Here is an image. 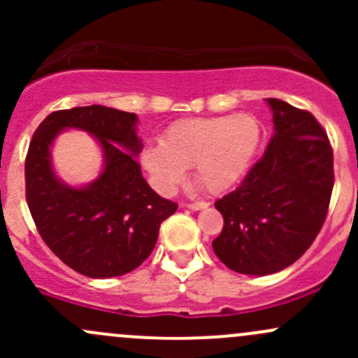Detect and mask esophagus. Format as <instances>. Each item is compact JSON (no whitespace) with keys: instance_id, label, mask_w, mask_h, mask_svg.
Here are the masks:
<instances>
[{"instance_id":"1","label":"esophagus","mask_w":358,"mask_h":358,"mask_svg":"<svg viewBox=\"0 0 358 358\" xmlns=\"http://www.w3.org/2000/svg\"><path fill=\"white\" fill-rule=\"evenodd\" d=\"M189 209H194V211H199V209H204L208 208V202L204 201H197V202H189Z\"/></svg>"}]
</instances>
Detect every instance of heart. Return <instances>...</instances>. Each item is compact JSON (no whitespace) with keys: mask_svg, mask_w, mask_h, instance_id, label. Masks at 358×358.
<instances>
[{"mask_svg":"<svg viewBox=\"0 0 358 358\" xmlns=\"http://www.w3.org/2000/svg\"><path fill=\"white\" fill-rule=\"evenodd\" d=\"M262 142V124L252 114L182 119L166 129L161 147H147L142 164L161 194H173L187 168L209 192H225L243 180Z\"/></svg>","mask_w":358,"mask_h":358,"instance_id":"heart-1","label":"heart"}]
</instances>
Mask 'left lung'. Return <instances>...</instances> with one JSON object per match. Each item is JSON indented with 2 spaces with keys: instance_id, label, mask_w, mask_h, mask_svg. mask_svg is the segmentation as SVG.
<instances>
[{
  "instance_id": "1",
  "label": "left lung",
  "mask_w": 358,
  "mask_h": 358,
  "mask_svg": "<svg viewBox=\"0 0 358 358\" xmlns=\"http://www.w3.org/2000/svg\"><path fill=\"white\" fill-rule=\"evenodd\" d=\"M273 136L234 192L215 202L223 230L213 249L230 270L268 275L292 265L326 222L334 185L333 149L308 110L266 99Z\"/></svg>"
}]
</instances>
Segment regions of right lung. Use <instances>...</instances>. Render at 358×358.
Returning a JSON list of instances; mask_svg holds the SVG:
<instances>
[{
  "instance_id": "1",
  "label": "right lung",
  "mask_w": 358,
  "mask_h": 358,
  "mask_svg": "<svg viewBox=\"0 0 358 358\" xmlns=\"http://www.w3.org/2000/svg\"><path fill=\"white\" fill-rule=\"evenodd\" d=\"M136 122L131 112L74 107L52 112L29 143L25 197L39 236L67 266L92 279L124 275L142 265L161 223L178 208L142 176ZM69 127L95 136L104 154L99 178L85 187L67 186L52 171L51 145Z\"/></svg>"
}]
</instances>
